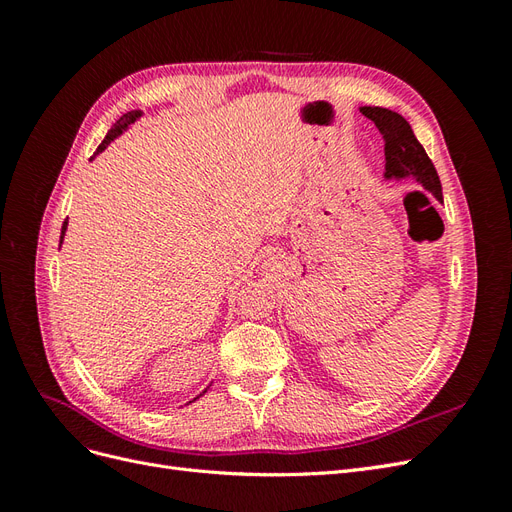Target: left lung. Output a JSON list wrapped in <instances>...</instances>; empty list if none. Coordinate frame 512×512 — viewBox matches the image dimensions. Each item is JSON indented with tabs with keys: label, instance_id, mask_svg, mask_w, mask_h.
I'll return each instance as SVG.
<instances>
[{
	"label": "left lung",
	"instance_id": "8db88e82",
	"mask_svg": "<svg viewBox=\"0 0 512 512\" xmlns=\"http://www.w3.org/2000/svg\"><path fill=\"white\" fill-rule=\"evenodd\" d=\"M361 113L376 123V128L384 138V177H416V181L423 183L425 190H429L438 200H442L438 170L429 160L423 145L416 141L410 123L399 113H393L389 108L380 106H363Z\"/></svg>",
	"mask_w": 512,
	"mask_h": 512
}]
</instances>
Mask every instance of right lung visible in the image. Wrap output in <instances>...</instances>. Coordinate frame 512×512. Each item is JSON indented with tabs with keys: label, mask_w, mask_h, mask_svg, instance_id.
<instances>
[{
	"label": "right lung",
	"mask_w": 512,
	"mask_h": 512,
	"mask_svg": "<svg viewBox=\"0 0 512 512\" xmlns=\"http://www.w3.org/2000/svg\"><path fill=\"white\" fill-rule=\"evenodd\" d=\"M138 117H141V111H130V113H126V115H123V117H119V121L115 123V126L111 128V132H108L106 134V138H104V141L100 143V147L96 149V153H102L108 145H111V141H115V138L123 132V130H126L128 126H130V123H134ZM66 228H68V222H64V226H61V237H59V245H61V241H64V235H66ZM205 393V391H203Z\"/></svg>",
	"instance_id": "add662e5"
}]
</instances>
